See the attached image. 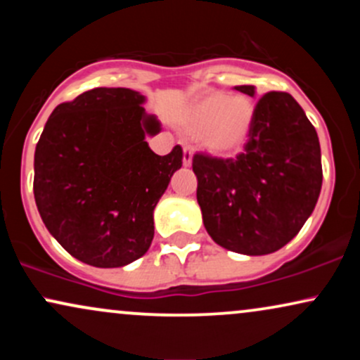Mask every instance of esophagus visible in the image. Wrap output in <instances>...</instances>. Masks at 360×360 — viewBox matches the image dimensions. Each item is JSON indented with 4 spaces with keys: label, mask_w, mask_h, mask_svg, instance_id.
I'll list each match as a JSON object with an SVG mask.
<instances>
[{
    "label": "esophagus",
    "mask_w": 360,
    "mask_h": 360,
    "mask_svg": "<svg viewBox=\"0 0 360 360\" xmlns=\"http://www.w3.org/2000/svg\"><path fill=\"white\" fill-rule=\"evenodd\" d=\"M193 164V150L189 147L183 148V166L189 167Z\"/></svg>",
    "instance_id": "34e87169"
}]
</instances>
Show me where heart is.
Returning <instances> with one entry per match:
<instances>
[{
	"label": "heart",
	"mask_w": 360,
	"mask_h": 360,
	"mask_svg": "<svg viewBox=\"0 0 360 360\" xmlns=\"http://www.w3.org/2000/svg\"><path fill=\"white\" fill-rule=\"evenodd\" d=\"M255 122V103L245 94L229 96L208 91L189 103L179 123L188 134L201 135V146L210 155L229 159L249 143Z\"/></svg>",
	"instance_id": "b5f03b06"
}]
</instances>
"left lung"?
Wrapping results in <instances>:
<instances>
[{
  "instance_id": "obj_1",
  "label": "left lung",
  "mask_w": 360,
  "mask_h": 360,
  "mask_svg": "<svg viewBox=\"0 0 360 360\" xmlns=\"http://www.w3.org/2000/svg\"><path fill=\"white\" fill-rule=\"evenodd\" d=\"M233 89L255 96V86ZM193 171L206 232L243 255L272 254L291 242L315 210L323 179L315 127L291 94L278 91L255 106L243 154H196Z\"/></svg>"
}]
</instances>
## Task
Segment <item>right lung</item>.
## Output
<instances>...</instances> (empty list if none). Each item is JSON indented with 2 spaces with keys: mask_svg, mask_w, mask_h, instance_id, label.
<instances>
[{
  "mask_svg": "<svg viewBox=\"0 0 360 360\" xmlns=\"http://www.w3.org/2000/svg\"><path fill=\"white\" fill-rule=\"evenodd\" d=\"M147 98L94 88L52 111L35 147L34 194L42 221L72 257L123 267L154 238V210L183 166V148L157 155L147 137L162 125Z\"/></svg>",
  "mask_w": 360,
  "mask_h": 360,
  "instance_id": "1",
  "label": "right lung"
}]
</instances>
